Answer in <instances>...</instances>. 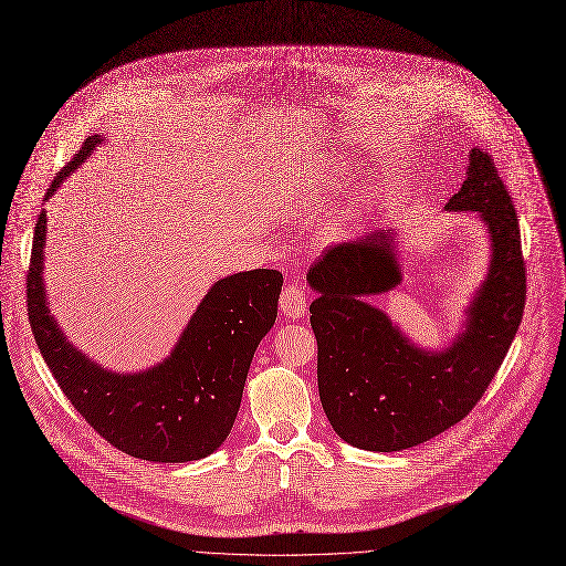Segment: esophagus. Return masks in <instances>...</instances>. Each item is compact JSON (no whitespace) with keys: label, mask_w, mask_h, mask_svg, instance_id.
I'll use <instances>...</instances> for the list:
<instances>
[{"label":"esophagus","mask_w":566,"mask_h":566,"mask_svg":"<svg viewBox=\"0 0 566 566\" xmlns=\"http://www.w3.org/2000/svg\"><path fill=\"white\" fill-rule=\"evenodd\" d=\"M306 301H308L306 290H303L298 283H287L281 292L279 308L290 319H298V317L306 315Z\"/></svg>","instance_id":"1"}]
</instances>
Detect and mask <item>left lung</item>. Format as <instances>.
<instances>
[{"instance_id":"obj_1","label":"left lung","mask_w":566,"mask_h":566,"mask_svg":"<svg viewBox=\"0 0 566 566\" xmlns=\"http://www.w3.org/2000/svg\"><path fill=\"white\" fill-rule=\"evenodd\" d=\"M447 210L481 212L494 253L464 333L442 354L417 349L367 303L401 283L392 235L369 231L333 244L308 272L317 290L311 326L322 408L339 438L358 449H410L462 421L483 399L524 317L518 220L488 151L471 149L467 179Z\"/></svg>"}]
</instances>
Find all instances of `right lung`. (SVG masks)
<instances>
[{
	"instance_id": "obj_1",
	"label": "right lung",
	"mask_w": 566,
	"mask_h": 566,
	"mask_svg": "<svg viewBox=\"0 0 566 566\" xmlns=\"http://www.w3.org/2000/svg\"><path fill=\"white\" fill-rule=\"evenodd\" d=\"M102 140L88 136L45 197ZM48 214L33 229L27 313L38 349L74 410L115 449L149 462H188L222 447L240 410L255 346L276 322L283 274L253 270L217 281L171 356L143 374H113L76 352L52 319L42 287Z\"/></svg>"
}]
</instances>
